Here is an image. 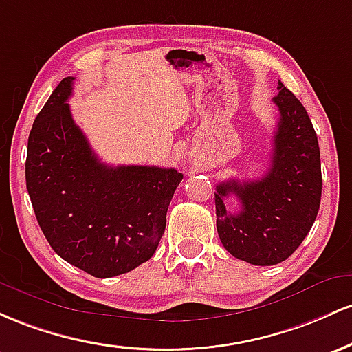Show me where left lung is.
<instances>
[{"label": "left lung", "mask_w": 352, "mask_h": 352, "mask_svg": "<svg viewBox=\"0 0 352 352\" xmlns=\"http://www.w3.org/2000/svg\"><path fill=\"white\" fill-rule=\"evenodd\" d=\"M272 98L279 121L271 164L261 179L223 181L216 186V228L234 258L254 266L283 263L313 228L321 204L322 176L318 136L301 101L281 81ZM234 195L238 213L223 201Z\"/></svg>", "instance_id": "8db88e82"}]
</instances>
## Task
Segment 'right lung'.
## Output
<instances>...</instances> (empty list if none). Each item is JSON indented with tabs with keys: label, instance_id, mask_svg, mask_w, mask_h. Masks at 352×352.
Wrapping results in <instances>:
<instances>
[{
	"label": "right lung",
	"instance_id": "add662e5",
	"mask_svg": "<svg viewBox=\"0 0 352 352\" xmlns=\"http://www.w3.org/2000/svg\"><path fill=\"white\" fill-rule=\"evenodd\" d=\"M73 81L61 80L31 128L28 195L56 254L94 278H113L155 254L183 175L101 163L66 102Z\"/></svg>",
	"mask_w": 352,
	"mask_h": 352
}]
</instances>
